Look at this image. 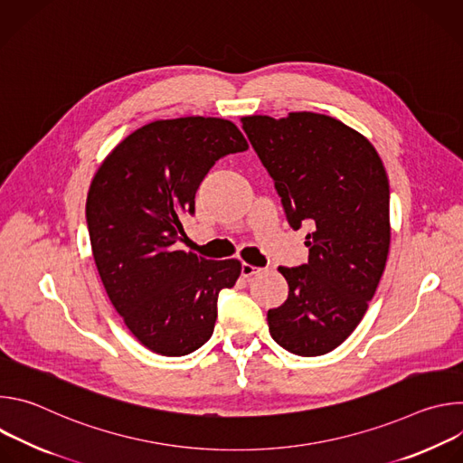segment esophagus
<instances>
[{
    "instance_id": "1",
    "label": "esophagus",
    "mask_w": 463,
    "mask_h": 463,
    "mask_svg": "<svg viewBox=\"0 0 463 463\" xmlns=\"http://www.w3.org/2000/svg\"><path fill=\"white\" fill-rule=\"evenodd\" d=\"M258 271H260V269H258V268H254V266H250V263H241V277L249 279V277L256 275Z\"/></svg>"
}]
</instances>
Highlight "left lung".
Segmentation results:
<instances>
[{"label":"left lung","mask_w":463,"mask_h":463,"mask_svg":"<svg viewBox=\"0 0 463 463\" xmlns=\"http://www.w3.org/2000/svg\"><path fill=\"white\" fill-rule=\"evenodd\" d=\"M243 131L280 195L289 227L306 234L307 261L279 268L288 300L268 311L284 350L315 357L345 343L368 309L390 245V188L384 166L341 120L295 111L286 118L243 117Z\"/></svg>","instance_id":"8db88e82"}]
</instances>
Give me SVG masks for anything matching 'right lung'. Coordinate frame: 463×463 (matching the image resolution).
<instances>
[{
  "mask_svg": "<svg viewBox=\"0 0 463 463\" xmlns=\"http://www.w3.org/2000/svg\"><path fill=\"white\" fill-rule=\"evenodd\" d=\"M247 148L231 120H156L118 143L91 181L86 222L100 280L129 332L156 354L179 357L203 346L220 291L241 273L238 260H207L174 243L209 170Z\"/></svg>",
  "mask_w": 463,
  "mask_h": 463,
  "instance_id": "obj_1",
  "label": "right lung"
}]
</instances>
